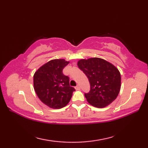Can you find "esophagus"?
<instances>
[{
  "mask_svg": "<svg viewBox=\"0 0 148 148\" xmlns=\"http://www.w3.org/2000/svg\"><path fill=\"white\" fill-rule=\"evenodd\" d=\"M80 85H79V84H77V85L75 87V88H76V90H79L80 89Z\"/></svg>",
  "mask_w": 148,
  "mask_h": 148,
  "instance_id": "1",
  "label": "esophagus"
}]
</instances>
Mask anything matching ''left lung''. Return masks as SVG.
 Listing matches in <instances>:
<instances>
[{"mask_svg":"<svg viewBox=\"0 0 148 148\" xmlns=\"http://www.w3.org/2000/svg\"><path fill=\"white\" fill-rule=\"evenodd\" d=\"M77 65L90 84V92L84 93L89 103L103 108L114 101L121 88V75L115 66L100 58L80 60Z\"/></svg>","mask_w":148,"mask_h":148,"instance_id":"8db88e82","label":"left lung"}]
</instances>
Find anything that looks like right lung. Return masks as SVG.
Returning a JSON list of instances; mask_svg holds the SVG:
<instances>
[{
	"label": "right lung",
	"mask_w": 148,
	"mask_h": 148,
	"mask_svg": "<svg viewBox=\"0 0 148 148\" xmlns=\"http://www.w3.org/2000/svg\"><path fill=\"white\" fill-rule=\"evenodd\" d=\"M69 62L55 59L47 62L34 76V88L41 101L53 109L64 108L70 101L75 91L69 84V77L63 69Z\"/></svg>",
	"instance_id": "right-lung-1"
}]
</instances>
